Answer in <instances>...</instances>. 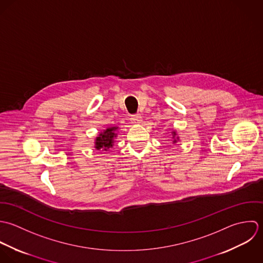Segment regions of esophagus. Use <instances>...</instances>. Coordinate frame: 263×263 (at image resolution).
Masks as SVG:
<instances>
[{"instance_id":"1","label":"esophagus","mask_w":263,"mask_h":263,"mask_svg":"<svg viewBox=\"0 0 263 263\" xmlns=\"http://www.w3.org/2000/svg\"><path fill=\"white\" fill-rule=\"evenodd\" d=\"M130 120H131V122H132L133 124H139V123H141L142 118H141V116H140L139 114H137V115H133V116H131Z\"/></svg>"}]
</instances>
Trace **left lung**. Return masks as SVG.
Returning <instances> with one entry per match:
<instances>
[{"instance_id":"1","label":"left lung","mask_w":263,"mask_h":263,"mask_svg":"<svg viewBox=\"0 0 263 263\" xmlns=\"http://www.w3.org/2000/svg\"><path fill=\"white\" fill-rule=\"evenodd\" d=\"M173 138H174L173 143H176V142L179 140V137H177V138H176V132H173Z\"/></svg>"}]
</instances>
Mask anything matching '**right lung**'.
I'll return each instance as SVG.
<instances>
[{"instance_id": "1", "label": "right lung", "mask_w": 263, "mask_h": 263, "mask_svg": "<svg viewBox=\"0 0 263 263\" xmlns=\"http://www.w3.org/2000/svg\"><path fill=\"white\" fill-rule=\"evenodd\" d=\"M117 130L118 127H108L105 129L103 132H101L99 134V137H97L96 139V148L97 149H104L107 151L109 147H112L114 144V140L117 137Z\"/></svg>"}]
</instances>
